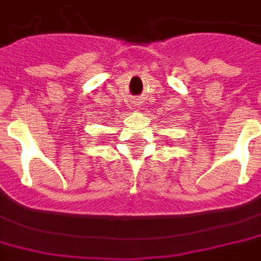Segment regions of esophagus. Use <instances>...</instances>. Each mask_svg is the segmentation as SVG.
Listing matches in <instances>:
<instances>
[{
  "mask_svg": "<svg viewBox=\"0 0 261 261\" xmlns=\"http://www.w3.org/2000/svg\"><path fill=\"white\" fill-rule=\"evenodd\" d=\"M133 105L136 106V107H141V105H143V99H141V97H137V99H134V101H133Z\"/></svg>",
  "mask_w": 261,
  "mask_h": 261,
  "instance_id": "1",
  "label": "esophagus"
}]
</instances>
